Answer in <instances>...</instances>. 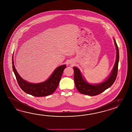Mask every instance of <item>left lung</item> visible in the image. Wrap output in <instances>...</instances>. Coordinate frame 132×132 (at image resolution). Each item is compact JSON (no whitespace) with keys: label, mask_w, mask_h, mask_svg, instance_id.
Masks as SVG:
<instances>
[{"label":"left lung","mask_w":132,"mask_h":132,"mask_svg":"<svg viewBox=\"0 0 132 132\" xmlns=\"http://www.w3.org/2000/svg\"><path fill=\"white\" fill-rule=\"evenodd\" d=\"M114 42L117 49L116 61L110 76L104 82L95 85H90L86 82L85 80L83 79V77L82 76L79 69L76 67H74L73 68L74 71V81L75 85L77 90L80 93L90 96L98 95L104 92L106 89L109 88L114 82L117 78L118 73L119 54L118 47L117 46L115 39H114Z\"/></svg>","instance_id":"8db88e82"}]
</instances>
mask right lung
Wrapping results in <instances>:
<instances>
[{
	"instance_id": "1",
	"label": "right lung",
	"mask_w": 132,
	"mask_h": 132,
	"mask_svg": "<svg viewBox=\"0 0 132 132\" xmlns=\"http://www.w3.org/2000/svg\"><path fill=\"white\" fill-rule=\"evenodd\" d=\"M12 68L19 86L25 93L37 97L50 95L55 91L61 79L63 71L66 68L62 65L57 68L46 81L38 84L28 83L19 76L14 65L12 57Z\"/></svg>"
}]
</instances>
